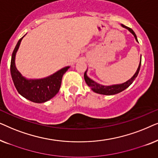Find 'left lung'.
Returning <instances> with one entry per match:
<instances>
[{"label": "left lung", "mask_w": 158, "mask_h": 158, "mask_svg": "<svg viewBox=\"0 0 158 158\" xmlns=\"http://www.w3.org/2000/svg\"><path fill=\"white\" fill-rule=\"evenodd\" d=\"M121 26H122L123 28H124V29H127V30H129V31L133 34V36H135L136 41L138 42L137 36H136L135 33L134 32L132 29H130V28L126 27V26L123 25V24H121ZM140 66H141V57H140V61H139V66H138L137 70L135 72V75H134L130 79H129L128 81H127L126 82H124V83H123L114 84V85H101V84H99L98 83H96V82H95L94 81H93L92 79H90V77L88 76V75H87L88 68H87V70H86L85 72L84 73V79H85V83H87V85L90 88V89H91L94 92L96 93V94H102V95H107V96L115 95V94H118V93L123 91V90L128 88L129 86L133 83L134 81L136 79V77H137L138 73H139V72Z\"/></svg>", "instance_id": "obj_1"}]
</instances>
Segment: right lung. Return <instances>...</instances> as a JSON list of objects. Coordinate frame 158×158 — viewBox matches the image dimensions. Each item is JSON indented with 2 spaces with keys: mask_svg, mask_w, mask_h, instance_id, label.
Returning <instances> with one entry per match:
<instances>
[{
  "mask_svg": "<svg viewBox=\"0 0 158 158\" xmlns=\"http://www.w3.org/2000/svg\"><path fill=\"white\" fill-rule=\"evenodd\" d=\"M25 35L19 40L12 53L10 61L12 80L19 94L23 98L37 103L47 102L59 92L62 76L70 66L62 68L53 74L42 78H27L23 76L16 68L15 60L21 40Z\"/></svg>",
  "mask_w": 158,
  "mask_h": 158,
  "instance_id": "add662e5",
  "label": "right lung"
}]
</instances>
